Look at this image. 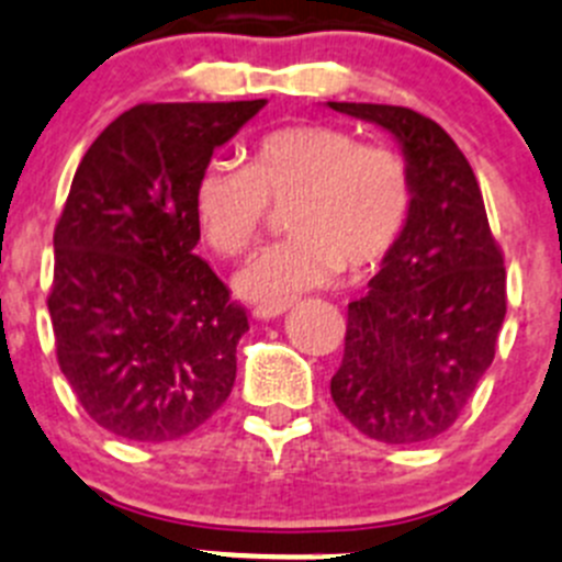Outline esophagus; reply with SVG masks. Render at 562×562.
Here are the masks:
<instances>
[{
  "label": "esophagus",
  "mask_w": 562,
  "mask_h": 562,
  "mask_svg": "<svg viewBox=\"0 0 562 562\" xmlns=\"http://www.w3.org/2000/svg\"><path fill=\"white\" fill-rule=\"evenodd\" d=\"M285 311L288 305H260L255 311V318H260V322H271V318H280Z\"/></svg>",
  "instance_id": "1"
}]
</instances>
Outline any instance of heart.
Instances as JSON below:
<instances>
[{"instance_id":"heart-1","label":"heart","mask_w":562,"mask_h":562,"mask_svg":"<svg viewBox=\"0 0 562 562\" xmlns=\"http://www.w3.org/2000/svg\"><path fill=\"white\" fill-rule=\"evenodd\" d=\"M271 202L291 204L293 235L235 277L240 296L263 305L385 263L411 224L413 177L391 146L363 144L333 124H293L257 140L249 166L210 162L193 188L199 227L227 257L249 249Z\"/></svg>"}]
</instances>
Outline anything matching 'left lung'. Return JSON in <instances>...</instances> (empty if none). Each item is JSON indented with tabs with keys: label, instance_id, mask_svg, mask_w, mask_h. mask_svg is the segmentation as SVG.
<instances>
[{
	"label": "left lung",
	"instance_id": "obj_1",
	"mask_svg": "<svg viewBox=\"0 0 562 562\" xmlns=\"http://www.w3.org/2000/svg\"><path fill=\"white\" fill-rule=\"evenodd\" d=\"M396 138L413 177V216L349 305L338 411L382 443L447 432L494 363L507 313L505 260L469 160L443 127L396 104L327 102Z\"/></svg>",
	"mask_w": 562,
	"mask_h": 562
}]
</instances>
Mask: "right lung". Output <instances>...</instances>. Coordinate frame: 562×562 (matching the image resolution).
<instances>
[{"instance_id": "obj_1", "label": "right lung", "mask_w": 562, "mask_h": 562, "mask_svg": "<svg viewBox=\"0 0 562 562\" xmlns=\"http://www.w3.org/2000/svg\"><path fill=\"white\" fill-rule=\"evenodd\" d=\"M266 99L138 104L99 135L55 227L57 363L88 416L160 443L227 402L244 307L202 257L193 188Z\"/></svg>"}]
</instances>
